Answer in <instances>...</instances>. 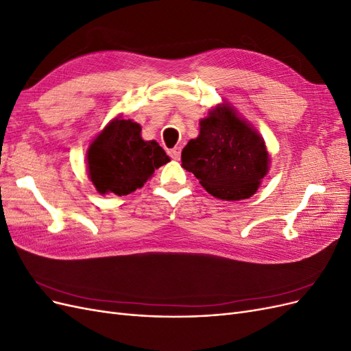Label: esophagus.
Masks as SVG:
<instances>
[{"mask_svg":"<svg viewBox=\"0 0 351 351\" xmlns=\"http://www.w3.org/2000/svg\"><path fill=\"white\" fill-rule=\"evenodd\" d=\"M180 154H182V147H180V146L174 147V149H169L168 151V155L171 156L173 159H180Z\"/></svg>","mask_w":351,"mask_h":351,"instance_id":"34e87169","label":"esophagus"}]
</instances>
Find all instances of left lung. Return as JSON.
Masks as SVG:
<instances>
[{"label":"left lung","mask_w":351,"mask_h":351,"mask_svg":"<svg viewBox=\"0 0 351 351\" xmlns=\"http://www.w3.org/2000/svg\"><path fill=\"white\" fill-rule=\"evenodd\" d=\"M182 162L212 196L240 200L256 192L269 156L258 132L222 105L200 120V133L186 145Z\"/></svg>","instance_id":"1"}]
</instances>
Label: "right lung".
<instances>
[{"mask_svg":"<svg viewBox=\"0 0 351 351\" xmlns=\"http://www.w3.org/2000/svg\"><path fill=\"white\" fill-rule=\"evenodd\" d=\"M141 125L114 119L88 151L89 177L99 193L129 195L142 187L169 158L155 141L145 142Z\"/></svg>","mask_w":351,"mask_h":351,"instance_id":"right-lung-1","label":"right lung"}]
</instances>
